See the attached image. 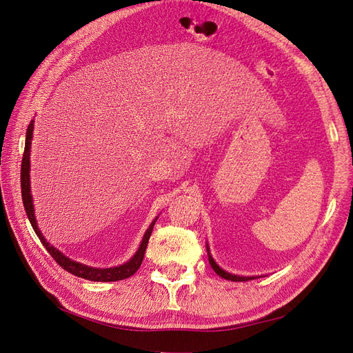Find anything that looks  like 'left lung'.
<instances>
[{
	"mask_svg": "<svg viewBox=\"0 0 353 353\" xmlns=\"http://www.w3.org/2000/svg\"><path fill=\"white\" fill-rule=\"evenodd\" d=\"M208 256H209V263H210V266L213 268V270H214L220 277H223V279L232 281V282H246V281L254 279V276H252V277H250V276H237V274H232V273H229V272H225L221 268H219L217 263L214 262V259H213L212 254H210L209 246H208Z\"/></svg>",
	"mask_w": 353,
	"mask_h": 353,
	"instance_id": "obj_1",
	"label": "left lung"
}]
</instances>
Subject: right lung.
Instances as JSON below:
<instances>
[{
    "label": "right lung",
    "mask_w": 353,
    "mask_h": 353,
    "mask_svg": "<svg viewBox=\"0 0 353 353\" xmlns=\"http://www.w3.org/2000/svg\"><path fill=\"white\" fill-rule=\"evenodd\" d=\"M32 130H34V121L30 123V125L27 128V134H26V147H24V154H23V161H21V193H23L24 209H26V213L28 216L30 223H31L35 234L39 236V239L41 240L43 246L52 256L54 261L57 262L64 270L70 272L71 274L83 277V279L91 281V282H117V281H123V279H127V277H130V276H133L139 270V268L143 262L148 239H150V236H152L153 226L156 223L157 217L152 221V225L148 226V229L145 230L139 250L124 265H120V266H116V268H107V269L90 268V266L81 265L76 261H71V259L64 256L60 250H57L47 242L46 237L41 234L39 226H37V220H35V214H34V206H32V197H31V189H30V153H31L30 150H31Z\"/></svg>",
    "instance_id": "add662e5"
}]
</instances>
